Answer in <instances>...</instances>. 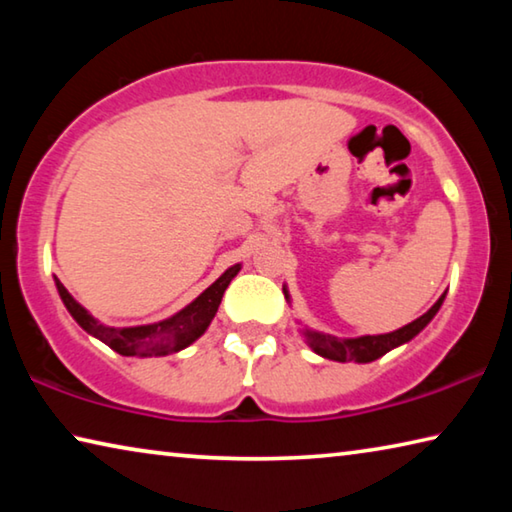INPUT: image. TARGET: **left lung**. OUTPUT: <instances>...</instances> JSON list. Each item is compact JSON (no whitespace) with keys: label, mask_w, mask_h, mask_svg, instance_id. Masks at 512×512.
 <instances>
[{"label":"left lung","mask_w":512,"mask_h":512,"mask_svg":"<svg viewBox=\"0 0 512 512\" xmlns=\"http://www.w3.org/2000/svg\"><path fill=\"white\" fill-rule=\"evenodd\" d=\"M284 298L289 300V293L284 289ZM445 293L436 300L427 314H422L420 318H415L413 323L404 325L400 329H395L391 334H377V336H359V339H336L332 334H320V332H311L307 329V343L309 348L316 354L332 361H357V363H370L379 357H384L386 352H391L397 345L409 343L413 336H418L424 327L431 323V318L438 314L440 305H443Z\"/></svg>","instance_id":"left-lung-1"}]
</instances>
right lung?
<instances>
[{"label": "right lung", "mask_w": 512, "mask_h": 512, "mask_svg": "<svg viewBox=\"0 0 512 512\" xmlns=\"http://www.w3.org/2000/svg\"><path fill=\"white\" fill-rule=\"evenodd\" d=\"M241 264L230 266L212 287H207L201 296L194 302H189L185 309H180L178 314L171 318H164L160 323L153 325H137V327H108L99 323L97 318L88 314V309L81 307L79 302L72 298L58 277L56 289L60 293V300L65 302V307L72 318L79 323L85 332L92 334L94 339H99L124 357H164V354H173L185 350L187 345H192L198 336L205 334V329L210 327L216 309L221 305V298L232 277L239 273Z\"/></svg>", "instance_id": "right-lung-1"}]
</instances>
